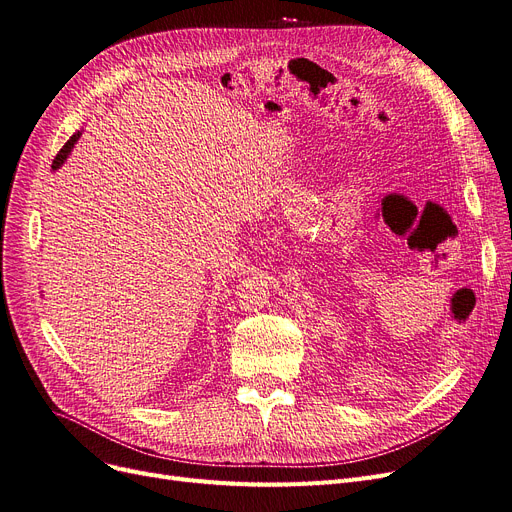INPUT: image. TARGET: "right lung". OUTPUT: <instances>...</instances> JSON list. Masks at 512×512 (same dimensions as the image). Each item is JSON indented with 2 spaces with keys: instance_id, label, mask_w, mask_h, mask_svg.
<instances>
[{
  "instance_id": "1",
  "label": "right lung",
  "mask_w": 512,
  "mask_h": 512,
  "mask_svg": "<svg viewBox=\"0 0 512 512\" xmlns=\"http://www.w3.org/2000/svg\"><path fill=\"white\" fill-rule=\"evenodd\" d=\"M79 136H81V132L77 130V132L67 140V145H65L63 149H60V153L54 157V161H52V170H54V172L67 161V157L71 155V151H73V147H75V142L79 140Z\"/></svg>"
}]
</instances>
